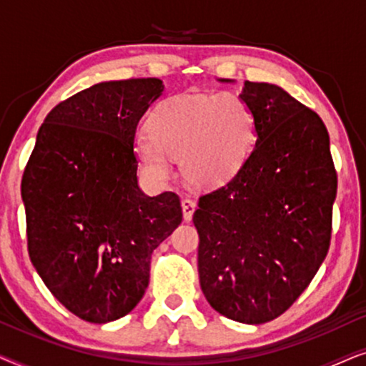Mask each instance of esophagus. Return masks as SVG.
<instances>
[{
  "label": "esophagus",
  "mask_w": 366,
  "mask_h": 366,
  "mask_svg": "<svg viewBox=\"0 0 366 366\" xmlns=\"http://www.w3.org/2000/svg\"><path fill=\"white\" fill-rule=\"evenodd\" d=\"M182 208H183V218H184V222H192L194 209H197V203H194L193 199L184 198L183 202H182Z\"/></svg>",
  "instance_id": "obj_1"
}]
</instances>
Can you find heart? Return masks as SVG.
I'll use <instances>...</instances> for the list:
<instances>
[{"mask_svg":"<svg viewBox=\"0 0 366 366\" xmlns=\"http://www.w3.org/2000/svg\"><path fill=\"white\" fill-rule=\"evenodd\" d=\"M137 139L138 163L154 179L169 177L168 158L179 159L188 183L217 188L242 172L257 143V117L234 93L182 94L164 99Z\"/></svg>","mask_w":366,"mask_h":366,"instance_id":"obj_1","label":"heart"}]
</instances>
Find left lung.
Masks as SVG:
<instances>
[{
    "label": "left lung",
    "instance_id": "obj_1",
    "mask_svg": "<svg viewBox=\"0 0 366 366\" xmlns=\"http://www.w3.org/2000/svg\"><path fill=\"white\" fill-rule=\"evenodd\" d=\"M239 97L257 117L253 153L199 197L193 223L204 298L229 320L259 325L297 302L327 257L338 178L313 109L269 83L244 81Z\"/></svg>",
    "mask_w": 366,
    "mask_h": 366
}]
</instances>
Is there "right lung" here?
I'll use <instances>...</instances> for the list:
<instances>
[{
    "label": "right lung",
    "mask_w": 366,
    "mask_h": 366,
    "mask_svg": "<svg viewBox=\"0 0 366 366\" xmlns=\"http://www.w3.org/2000/svg\"><path fill=\"white\" fill-rule=\"evenodd\" d=\"M162 93V79L134 78L73 94L44 118L24 168L29 259L84 322H113L137 307L153 249L182 223L178 194L148 197L137 178V127Z\"/></svg>",
    "instance_id": "right-lung-1"
}]
</instances>
